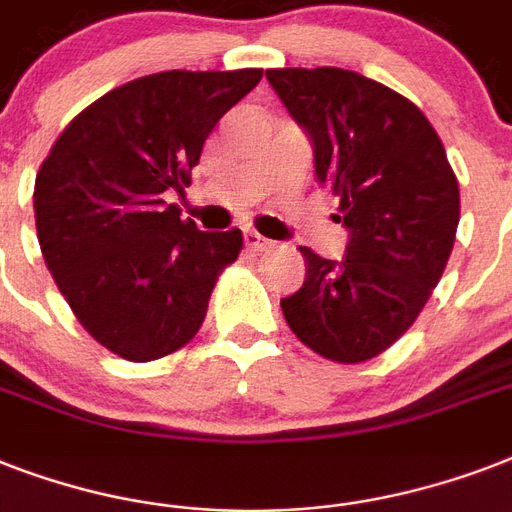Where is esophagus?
Segmentation results:
<instances>
[{"instance_id":"1","label":"esophagus","mask_w":512,"mask_h":512,"mask_svg":"<svg viewBox=\"0 0 512 512\" xmlns=\"http://www.w3.org/2000/svg\"><path fill=\"white\" fill-rule=\"evenodd\" d=\"M244 244H247L252 252H265V249L273 247L271 239H265V236H260V233L252 231V228H247V231H244Z\"/></svg>"}]
</instances>
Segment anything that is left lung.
<instances>
[{
	"label": "left lung",
	"instance_id": "left-lung-1",
	"mask_svg": "<svg viewBox=\"0 0 512 512\" xmlns=\"http://www.w3.org/2000/svg\"><path fill=\"white\" fill-rule=\"evenodd\" d=\"M268 82L311 135L316 177L340 196L345 260L300 247L305 284L281 300L297 340L337 364L388 350L433 295L460 223L444 143L412 100L345 68H271Z\"/></svg>",
	"mask_w": 512,
	"mask_h": 512
}]
</instances>
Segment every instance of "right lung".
<instances>
[{
	"label": "right lung",
	"instance_id": "add662e5",
	"mask_svg": "<svg viewBox=\"0 0 512 512\" xmlns=\"http://www.w3.org/2000/svg\"><path fill=\"white\" fill-rule=\"evenodd\" d=\"M260 79L263 68L140 76L74 116L36 172L44 263L116 356L154 361L191 342L239 257V228L199 231L164 191L191 183L209 132Z\"/></svg>",
	"mask_w": 512,
	"mask_h": 512
}]
</instances>
